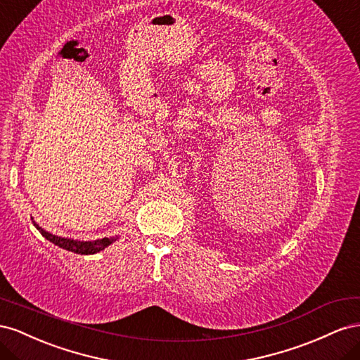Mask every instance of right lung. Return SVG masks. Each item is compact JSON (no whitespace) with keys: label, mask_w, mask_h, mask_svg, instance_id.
<instances>
[{"label":"right lung","mask_w":360,"mask_h":360,"mask_svg":"<svg viewBox=\"0 0 360 360\" xmlns=\"http://www.w3.org/2000/svg\"><path fill=\"white\" fill-rule=\"evenodd\" d=\"M33 224L36 226V229L40 233H42V237H45L48 241L58 245V248H61V249L74 252V253H78V255H95L101 250H104L105 248H108L110 244H112V243L119 240L117 235H116V237L99 238V240H94V241H79V240H74V238H63V237H57V235L46 232L45 229L40 228V226L34 220H33Z\"/></svg>","instance_id":"obj_1"}]
</instances>
